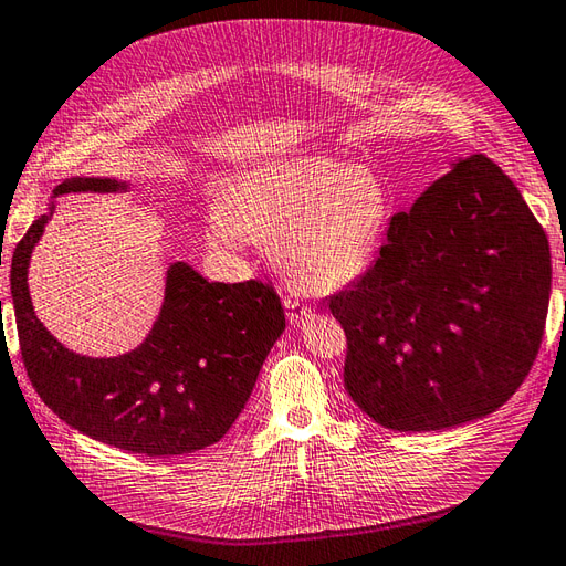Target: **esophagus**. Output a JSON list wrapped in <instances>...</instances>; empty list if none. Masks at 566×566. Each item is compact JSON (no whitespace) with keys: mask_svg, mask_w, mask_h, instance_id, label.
I'll use <instances>...</instances> for the list:
<instances>
[{"mask_svg":"<svg viewBox=\"0 0 566 566\" xmlns=\"http://www.w3.org/2000/svg\"><path fill=\"white\" fill-rule=\"evenodd\" d=\"M284 311H286L289 323H298V321H304L306 315H311V306L301 304L296 296H284Z\"/></svg>","mask_w":566,"mask_h":566,"instance_id":"esophagus-1","label":"esophagus"}]
</instances>
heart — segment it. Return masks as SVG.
<instances>
[{"label": "heart", "instance_id": "1", "mask_svg": "<svg viewBox=\"0 0 566 566\" xmlns=\"http://www.w3.org/2000/svg\"><path fill=\"white\" fill-rule=\"evenodd\" d=\"M386 221L388 195L371 170L331 156H292L231 182L209 217V241H274L289 277L304 292L331 294L369 270Z\"/></svg>", "mask_w": 566, "mask_h": 566}]
</instances>
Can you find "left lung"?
<instances>
[{"instance_id":"obj_1","label":"left lung","mask_w":566,"mask_h":566,"mask_svg":"<svg viewBox=\"0 0 566 566\" xmlns=\"http://www.w3.org/2000/svg\"><path fill=\"white\" fill-rule=\"evenodd\" d=\"M549 282L547 235L511 178L484 154L453 164L390 219L374 265L327 298L349 398L392 431L488 417L537 357Z\"/></svg>"}]
</instances>
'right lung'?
<instances>
[{
  "mask_svg": "<svg viewBox=\"0 0 566 566\" xmlns=\"http://www.w3.org/2000/svg\"><path fill=\"white\" fill-rule=\"evenodd\" d=\"M115 192L111 178H67L55 195ZM48 217L35 219L11 258L21 359L41 400L62 422L115 449L182 455L217 443L251 398L262 361L284 331L272 284L207 282L170 265L166 301L149 337L129 354L88 359L64 349L35 318L25 272Z\"/></svg>",
  "mask_w": 566,
  "mask_h": 566,
  "instance_id": "add662e5",
  "label": "right lung"
}]
</instances>
